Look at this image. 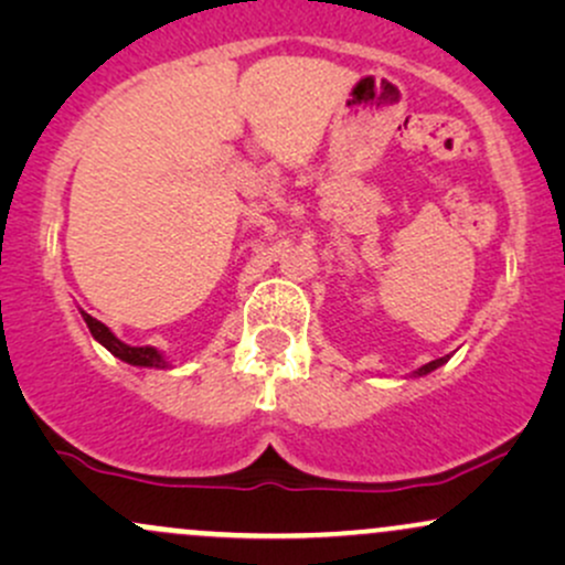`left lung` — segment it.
Segmentation results:
<instances>
[{"instance_id":"left-lung-1","label":"left lung","mask_w":565,"mask_h":565,"mask_svg":"<svg viewBox=\"0 0 565 565\" xmlns=\"http://www.w3.org/2000/svg\"><path fill=\"white\" fill-rule=\"evenodd\" d=\"M440 364H446V359H436V361H430V364L419 366V369H417V372H414V374H417V377H423V374H430V372H433V369H438Z\"/></svg>"}]
</instances>
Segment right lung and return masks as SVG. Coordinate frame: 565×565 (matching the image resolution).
Returning <instances> with one entry per match:
<instances>
[{"label": "right lung", "instance_id": "add662e5", "mask_svg": "<svg viewBox=\"0 0 565 565\" xmlns=\"http://www.w3.org/2000/svg\"><path fill=\"white\" fill-rule=\"evenodd\" d=\"M82 319L89 327V334H93L103 348L111 350L116 359L127 361V364H132V366H157V369L170 366L164 361V355H161L157 348H148V345L146 348H132V345H127V342H121L119 337H116L111 329L106 327V323L93 319V316L84 313V310H82Z\"/></svg>", "mask_w": 565, "mask_h": 565}]
</instances>
